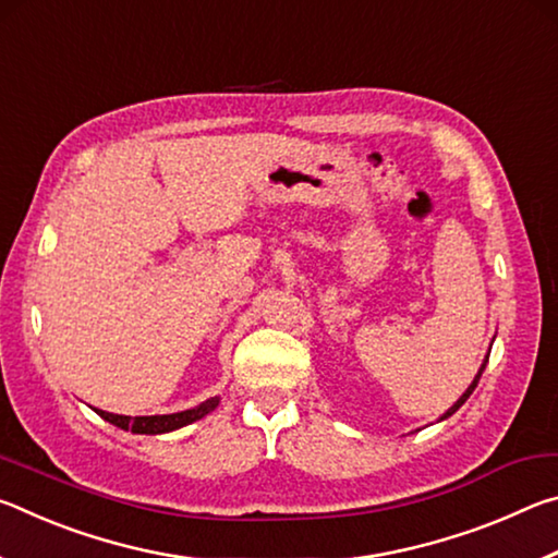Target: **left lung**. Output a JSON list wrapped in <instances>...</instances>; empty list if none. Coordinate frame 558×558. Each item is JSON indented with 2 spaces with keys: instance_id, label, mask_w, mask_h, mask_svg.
I'll return each instance as SVG.
<instances>
[{
  "instance_id": "1",
  "label": "left lung",
  "mask_w": 558,
  "mask_h": 558,
  "mask_svg": "<svg viewBox=\"0 0 558 558\" xmlns=\"http://www.w3.org/2000/svg\"><path fill=\"white\" fill-rule=\"evenodd\" d=\"M489 349H493V347H489ZM487 359H489V354L485 356V362H483V366H480V369H477V374H475V379H472V384L468 386V389H465V393H462V396H460V399H458L456 403H452V405H450V409H448L446 413H442L438 421H446V418H450V415H452V413H456V411L460 409V405H462V403H465V401L470 399V393H472V391H475V386H477V381H480V376H483V372H485V366H487Z\"/></svg>"
}]
</instances>
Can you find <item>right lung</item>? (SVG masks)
Masks as SVG:
<instances>
[{"label": "right lung", "mask_w": 558, "mask_h": 558, "mask_svg": "<svg viewBox=\"0 0 558 558\" xmlns=\"http://www.w3.org/2000/svg\"><path fill=\"white\" fill-rule=\"evenodd\" d=\"M219 396H214V399H206L204 403L194 405V409H186V411H179V413H167V415H118V413H108V411H100L96 409V413L100 418H106L112 426H118L122 430H132V433H140V436H159V433H172L177 428H184L189 423L204 418L206 413H211L216 405H219Z\"/></svg>", "instance_id": "add662e5"}]
</instances>
